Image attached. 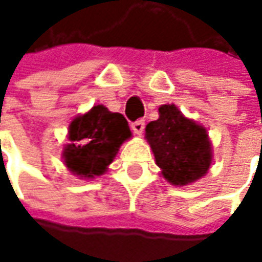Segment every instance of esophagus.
Listing matches in <instances>:
<instances>
[{"label":"esophagus","mask_w":262,"mask_h":262,"mask_svg":"<svg viewBox=\"0 0 262 262\" xmlns=\"http://www.w3.org/2000/svg\"><path fill=\"white\" fill-rule=\"evenodd\" d=\"M144 126H146V124H144V121H143V119H138V121H136V122H133V124H131V128H133V131L136 133L137 136H141V134H143Z\"/></svg>","instance_id":"esophagus-1"}]
</instances>
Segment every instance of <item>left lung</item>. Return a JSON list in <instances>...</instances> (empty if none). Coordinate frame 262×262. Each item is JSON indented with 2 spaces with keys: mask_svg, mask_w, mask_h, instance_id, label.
Wrapping results in <instances>:
<instances>
[{
  "mask_svg": "<svg viewBox=\"0 0 262 262\" xmlns=\"http://www.w3.org/2000/svg\"><path fill=\"white\" fill-rule=\"evenodd\" d=\"M146 140L162 176L172 185H189L211 166L213 148L207 129L175 105L159 107V119L146 126Z\"/></svg>",
  "mask_w": 262,
  "mask_h": 262,
  "instance_id": "left-lung-1",
  "label": "left lung"
}]
</instances>
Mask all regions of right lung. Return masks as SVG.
<instances>
[{"instance_id": "1", "label": "right lung", "mask_w": 262, "mask_h": 262, "mask_svg": "<svg viewBox=\"0 0 262 262\" xmlns=\"http://www.w3.org/2000/svg\"><path fill=\"white\" fill-rule=\"evenodd\" d=\"M131 129L124 116L111 112L103 105L76 116L68 128V143L64 147V165L81 179L103 175L114 162L121 144L131 138Z\"/></svg>"}]
</instances>
